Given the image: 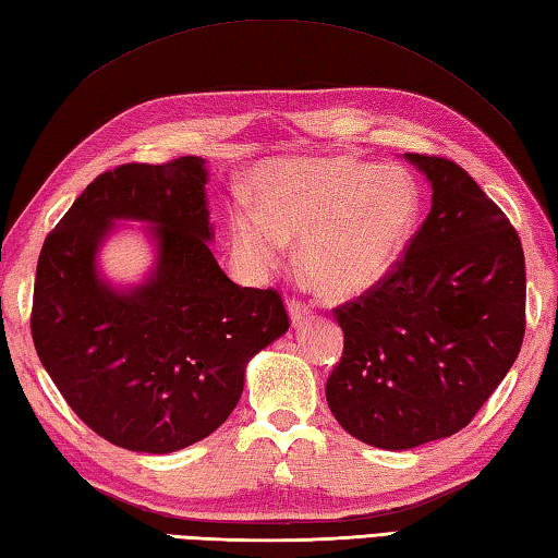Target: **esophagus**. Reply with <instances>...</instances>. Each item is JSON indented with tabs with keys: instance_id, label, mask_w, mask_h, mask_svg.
I'll return each instance as SVG.
<instances>
[{
	"instance_id": "1",
	"label": "esophagus",
	"mask_w": 558,
	"mask_h": 558,
	"mask_svg": "<svg viewBox=\"0 0 558 558\" xmlns=\"http://www.w3.org/2000/svg\"><path fill=\"white\" fill-rule=\"evenodd\" d=\"M289 316H291V324L301 326V324H304V320L311 318V306L301 304V301H296V299H291L289 301Z\"/></svg>"
}]
</instances>
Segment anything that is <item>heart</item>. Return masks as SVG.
Listing matches in <instances>:
<instances>
[{
    "mask_svg": "<svg viewBox=\"0 0 558 558\" xmlns=\"http://www.w3.org/2000/svg\"><path fill=\"white\" fill-rule=\"evenodd\" d=\"M259 208L230 210V244L244 269L264 274L299 242V267L333 299L365 294L392 271L422 218V189L399 166L345 156L264 166L254 179Z\"/></svg>",
    "mask_w": 558,
    "mask_h": 558,
    "instance_id": "obj_1",
    "label": "heart"
}]
</instances>
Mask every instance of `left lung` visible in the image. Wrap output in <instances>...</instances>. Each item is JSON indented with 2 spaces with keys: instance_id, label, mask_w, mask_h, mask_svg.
Masks as SVG:
<instances>
[{
  "instance_id": "obj_1",
  "label": "left lung",
  "mask_w": 558,
  "mask_h": 558,
  "mask_svg": "<svg viewBox=\"0 0 558 558\" xmlns=\"http://www.w3.org/2000/svg\"><path fill=\"white\" fill-rule=\"evenodd\" d=\"M432 213L387 277L333 308L343 357L326 383L338 424L407 451L453 436L510 373L524 338L520 234L461 166L407 154Z\"/></svg>"
}]
</instances>
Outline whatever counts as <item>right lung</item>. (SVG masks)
Wrapping results in <instances>:
<instances>
[{"mask_svg": "<svg viewBox=\"0 0 558 558\" xmlns=\"http://www.w3.org/2000/svg\"><path fill=\"white\" fill-rule=\"evenodd\" d=\"M198 156L124 163L87 185L38 254L32 336L81 422L114 446L171 453L240 402L244 367L289 330L279 291L238 287L210 252ZM114 219L151 221L157 267L114 290L96 250Z\"/></svg>", "mask_w": 558, "mask_h": 558, "instance_id": "1", "label": "right lung"}]
</instances>
